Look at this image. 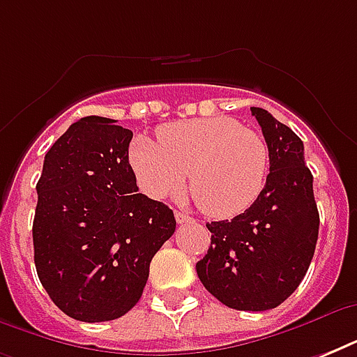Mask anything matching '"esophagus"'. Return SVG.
I'll return each instance as SVG.
<instances>
[{"label":"esophagus","mask_w":357,"mask_h":357,"mask_svg":"<svg viewBox=\"0 0 357 357\" xmlns=\"http://www.w3.org/2000/svg\"><path fill=\"white\" fill-rule=\"evenodd\" d=\"M174 217H176V222L178 224H187V222H195V218L189 217V215H185V213L176 211L174 213Z\"/></svg>","instance_id":"obj_1"}]
</instances>
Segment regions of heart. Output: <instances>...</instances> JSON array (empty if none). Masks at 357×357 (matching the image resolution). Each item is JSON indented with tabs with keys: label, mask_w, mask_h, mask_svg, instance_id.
Segmentation results:
<instances>
[{
	"label": "heart",
	"mask_w": 357,
	"mask_h": 357,
	"mask_svg": "<svg viewBox=\"0 0 357 357\" xmlns=\"http://www.w3.org/2000/svg\"><path fill=\"white\" fill-rule=\"evenodd\" d=\"M129 165L150 198L178 195L189 174L202 211L231 218L259 198L268 148L257 131L231 116L179 120L157 129V142L137 137L129 146Z\"/></svg>",
	"instance_id": "obj_1"
}]
</instances>
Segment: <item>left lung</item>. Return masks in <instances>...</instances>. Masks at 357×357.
Masks as SVG:
<instances>
[{
  "mask_svg": "<svg viewBox=\"0 0 357 357\" xmlns=\"http://www.w3.org/2000/svg\"><path fill=\"white\" fill-rule=\"evenodd\" d=\"M250 111L268 146L271 172L246 211L207 224L211 246L196 272L224 305L266 311L287 300L304 280L315 254L319 211L304 142L265 109Z\"/></svg>",
  "mask_w": 357,
  "mask_h": 357,
  "instance_id": "left-lung-1",
  "label": "left lung"
}]
</instances>
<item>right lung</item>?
I'll use <instances>...</instances> for the list:
<instances>
[{"instance_id":"add662e5","label":"right lung","mask_w":357,"mask_h":357,"mask_svg":"<svg viewBox=\"0 0 357 357\" xmlns=\"http://www.w3.org/2000/svg\"><path fill=\"white\" fill-rule=\"evenodd\" d=\"M131 139L116 120L85 116L44 157L33 222L36 274L75 321L126 315L142 296L151 257L176 231L172 209L139 192Z\"/></svg>"}]
</instances>
